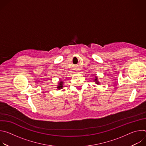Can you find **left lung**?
Instances as JSON below:
<instances>
[{
    "label": "left lung",
    "instance_id": "8db88e82",
    "mask_svg": "<svg viewBox=\"0 0 146 146\" xmlns=\"http://www.w3.org/2000/svg\"><path fill=\"white\" fill-rule=\"evenodd\" d=\"M95 81H96V84H99V82L97 81V78H95Z\"/></svg>",
    "mask_w": 146,
    "mask_h": 146
}]
</instances>
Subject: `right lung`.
<instances>
[{"mask_svg":"<svg viewBox=\"0 0 146 146\" xmlns=\"http://www.w3.org/2000/svg\"><path fill=\"white\" fill-rule=\"evenodd\" d=\"M63 82L62 81H60L59 82V85L58 86V87H57V88H58V90H60V89H61L62 87H63Z\"/></svg>","mask_w":146,"mask_h":146,"instance_id":"1","label":"right lung"}]
</instances>
